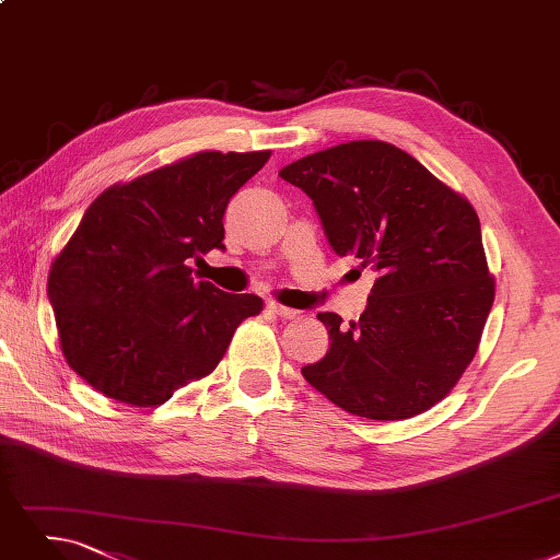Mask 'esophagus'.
<instances>
[{"label": "esophagus", "mask_w": 560, "mask_h": 560, "mask_svg": "<svg viewBox=\"0 0 560 560\" xmlns=\"http://www.w3.org/2000/svg\"><path fill=\"white\" fill-rule=\"evenodd\" d=\"M266 307L271 310L273 315L282 317V319H296V317H301V312H299V310H294V307H287V305H280L278 301H268V303H266Z\"/></svg>", "instance_id": "obj_1"}]
</instances>
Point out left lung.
Masks as SVG:
<instances>
[{
	"label": "left lung",
	"mask_w": 560,
	"mask_h": 560,
	"mask_svg": "<svg viewBox=\"0 0 560 560\" xmlns=\"http://www.w3.org/2000/svg\"><path fill=\"white\" fill-rule=\"evenodd\" d=\"M278 174L312 199L335 255L376 271L361 319L317 315L330 349L301 370L305 382L370 420L428 411L474 361L494 303L476 209L382 140L310 153Z\"/></svg>",
	"instance_id": "1"
}]
</instances>
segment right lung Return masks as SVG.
Instances as JSON below:
<instances>
[{
    "mask_svg": "<svg viewBox=\"0 0 560 560\" xmlns=\"http://www.w3.org/2000/svg\"><path fill=\"white\" fill-rule=\"evenodd\" d=\"M271 151H199L101 192L52 261L61 351L89 386L155 407L215 370L255 294L195 280L188 259L222 250V215Z\"/></svg>",
    "mask_w": 560,
    "mask_h": 560,
    "instance_id": "right-lung-1",
    "label": "right lung"
}]
</instances>
